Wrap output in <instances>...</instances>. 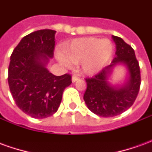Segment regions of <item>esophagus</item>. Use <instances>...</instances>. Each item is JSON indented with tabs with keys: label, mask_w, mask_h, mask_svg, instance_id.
<instances>
[{
	"label": "esophagus",
	"mask_w": 152,
	"mask_h": 152,
	"mask_svg": "<svg viewBox=\"0 0 152 152\" xmlns=\"http://www.w3.org/2000/svg\"><path fill=\"white\" fill-rule=\"evenodd\" d=\"M78 80H79V78H78V77H76V76H73L72 78V82H76V81H77Z\"/></svg>",
	"instance_id": "esophagus-1"
}]
</instances>
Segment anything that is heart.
Wrapping results in <instances>:
<instances>
[{
    "label": "heart",
    "mask_w": 152,
    "mask_h": 152,
    "mask_svg": "<svg viewBox=\"0 0 152 152\" xmlns=\"http://www.w3.org/2000/svg\"><path fill=\"white\" fill-rule=\"evenodd\" d=\"M63 53L57 58L63 65L70 66L72 63L79 64L80 69L86 75L99 72L113 53V45L109 40L87 37L76 39L64 45Z\"/></svg>",
    "instance_id": "obj_1"
}]
</instances>
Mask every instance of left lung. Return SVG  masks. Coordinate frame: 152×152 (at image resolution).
I'll return each mask as SVG.
<instances>
[{
    "label": "left lung",
    "instance_id": "8db88e82",
    "mask_svg": "<svg viewBox=\"0 0 152 152\" xmlns=\"http://www.w3.org/2000/svg\"><path fill=\"white\" fill-rule=\"evenodd\" d=\"M116 45L115 58L112 63L91 78H86L87 88L84 100L87 107L102 117H112L123 113L134 104L141 85L139 64L134 49L121 37L112 36ZM118 64L126 66L129 77L123 86L109 82L112 69Z\"/></svg>",
    "mask_w": 152,
    "mask_h": 152
}]
</instances>
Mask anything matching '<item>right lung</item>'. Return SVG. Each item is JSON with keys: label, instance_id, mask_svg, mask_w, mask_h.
I'll return each instance as SVG.
<instances>
[{"label": "right lung", "instance_id": "obj_1", "mask_svg": "<svg viewBox=\"0 0 152 152\" xmlns=\"http://www.w3.org/2000/svg\"><path fill=\"white\" fill-rule=\"evenodd\" d=\"M55 33L44 29L27 35L10 56L8 83L13 99L23 112L37 119L54 114L64 89L72 84L69 74L57 76L46 68L53 56Z\"/></svg>", "mask_w": 152, "mask_h": 152}]
</instances>
